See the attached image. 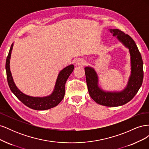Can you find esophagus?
<instances>
[{
    "mask_svg": "<svg viewBox=\"0 0 149 149\" xmlns=\"http://www.w3.org/2000/svg\"><path fill=\"white\" fill-rule=\"evenodd\" d=\"M86 64V61L82 59V58H78L76 61H75V65L76 66H83Z\"/></svg>",
    "mask_w": 149,
    "mask_h": 149,
    "instance_id": "34e87169",
    "label": "esophagus"
}]
</instances>
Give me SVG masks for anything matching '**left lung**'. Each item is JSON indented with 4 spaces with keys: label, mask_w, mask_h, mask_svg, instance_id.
<instances>
[{
    "label": "left lung",
    "mask_w": 149,
    "mask_h": 149,
    "mask_svg": "<svg viewBox=\"0 0 149 149\" xmlns=\"http://www.w3.org/2000/svg\"><path fill=\"white\" fill-rule=\"evenodd\" d=\"M109 30L129 50L130 73L127 84L121 91H106L101 87L97 73L94 68L86 66L84 70L89 94L93 100L100 105L117 107L132 100L141 87L143 78V61L136 43L129 35L119 29Z\"/></svg>",
    "instance_id": "1"
}]
</instances>
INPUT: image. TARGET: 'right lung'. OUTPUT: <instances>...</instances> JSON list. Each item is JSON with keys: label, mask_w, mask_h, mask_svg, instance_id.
Segmentation results:
<instances>
[{"label": "right lung", "mask_w": 149, "mask_h": 149, "mask_svg": "<svg viewBox=\"0 0 149 149\" xmlns=\"http://www.w3.org/2000/svg\"><path fill=\"white\" fill-rule=\"evenodd\" d=\"M13 47V43L12 44L9 52H8L6 63L7 82L11 91L22 103L32 109L44 111L56 106L64 98L65 94V83L74 70V65H70L66 66L60 71L57 76L54 89L49 95L43 97H34L26 95L17 87L10 71V60Z\"/></svg>", "instance_id": "obj_1"}]
</instances>
